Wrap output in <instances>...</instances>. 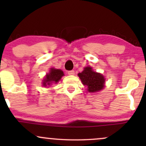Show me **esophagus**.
Masks as SVG:
<instances>
[{
  "instance_id": "1",
  "label": "esophagus",
  "mask_w": 146,
  "mask_h": 146,
  "mask_svg": "<svg viewBox=\"0 0 146 146\" xmlns=\"http://www.w3.org/2000/svg\"><path fill=\"white\" fill-rule=\"evenodd\" d=\"M68 74L69 75H73L75 74V71H73V70H72V71H68Z\"/></svg>"
}]
</instances>
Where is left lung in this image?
<instances>
[{"label": "left lung", "mask_w": 146, "mask_h": 146, "mask_svg": "<svg viewBox=\"0 0 146 146\" xmlns=\"http://www.w3.org/2000/svg\"><path fill=\"white\" fill-rule=\"evenodd\" d=\"M78 76L83 84L87 86V90L89 93H97L104 88L105 78L104 75L93 71L90 66L85 67L82 73H78Z\"/></svg>", "instance_id": "obj_1"}]
</instances>
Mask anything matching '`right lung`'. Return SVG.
<instances>
[{
	"label": "right lung",
	"instance_id": "1",
	"mask_svg": "<svg viewBox=\"0 0 146 146\" xmlns=\"http://www.w3.org/2000/svg\"><path fill=\"white\" fill-rule=\"evenodd\" d=\"M64 72L60 69L51 68L45 78L43 79L42 86H51L52 84H56L61 80L62 77L64 76Z\"/></svg>",
	"mask_w": 146,
	"mask_h": 146
}]
</instances>
